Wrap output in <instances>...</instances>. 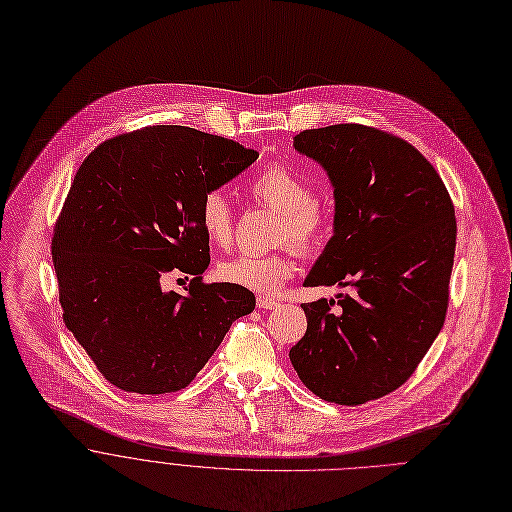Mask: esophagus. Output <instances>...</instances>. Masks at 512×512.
Instances as JSON below:
<instances>
[{
	"label": "esophagus",
	"mask_w": 512,
	"mask_h": 512,
	"mask_svg": "<svg viewBox=\"0 0 512 512\" xmlns=\"http://www.w3.org/2000/svg\"><path fill=\"white\" fill-rule=\"evenodd\" d=\"M256 304H258V309H262V311H274V309H278V300H274L272 296H258L256 298Z\"/></svg>",
	"instance_id": "obj_1"
}]
</instances>
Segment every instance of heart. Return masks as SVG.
<instances>
[{
	"instance_id": "b5f03b06",
	"label": "heart",
	"mask_w": 512,
	"mask_h": 512,
	"mask_svg": "<svg viewBox=\"0 0 512 512\" xmlns=\"http://www.w3.org/2000/svg\"><path fill=\"white\" fill-rule=\"evenodd\" d=\"M248 193L262 208L278 212L276 240L292 242L300 252H319L333 236L335 210L311 191V183L284 163L260 169L248 183ZM199 222L206 238L228 248L234 240V210L226 193L212 189L201 199ZM294 272V248L284 246L272 254H240L218 264L224 282L256 292H272Z\"/></svg>"
}]
</instances>
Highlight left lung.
Segmentation results:
<instances>
[{
	"label": "left lung",
	"instance_id": "1",
	"mask_svg": "<svg viewBox=\"0 0 512 512\" xmlns=\"http://www.w3.org/2000/svg\"><path fill=\"white\" fill-rule=\"evenodd\" d=\"M294 149L335 187V234L304 286L351 294L302 304L306 333L290 361L321 399L359 405L410 379L444 327L454 203L434 165L391 133L331 125L298 133Z\"/></svg>",
	"mask_w": 512,
	"mask_h": 512
}]
</instances>
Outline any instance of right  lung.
I'll list each match as a JSON object with an SVG mask.
<instances>
[{"instance_id": "1", "label": "right lung", "mask_w": 512, "mask_h": 512, "mask_svg": "<svg viewBox=\"0 0 512 512\" xmlns=\"http://www.w3.org/2000/svg\"><path fill=\"white\" fill-rule=\"evenodd\" d=\"M256 159L232 139L155 125L107 139L78 167L52 238L58 296L66 329L119 389L187 387L254 311L248 288L201 280L199 206ZM173 269L194 276L185 295L160 288Z\"/></svg>"}]
</instances>
